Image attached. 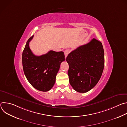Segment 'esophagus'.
<instances>
[{
    "instance_id": "34e87169",
    "label": "esophagus",
    "mask_w": 127,
    "mask_h": 127,
    "mask_svg": "<svg viewBox=\"0 0 127 127\" xmlns=\"http://www.w3.org/2000/svg\"><path fill=\"white\" fill-rule=\"evenodd\" d=\"M69 52H70V51H69V50H68V49L65 50V51H64V54H65V58L67 57V55H68V54L69 53Z\"/></svg>"
}]
</instances>
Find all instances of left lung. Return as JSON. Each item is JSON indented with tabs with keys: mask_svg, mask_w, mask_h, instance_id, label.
<instances>
[{
	"mask_svg": "<svg viewBox=\"0 0 127 127\" xmlns=\"http://www.w3.org/2000/svg\"><path fill=\"white\" fill-rule=\"evenodd\" d=\"M66 60L70 85L78 93H86L96 85L102 73L104 55L102 43L94 38L70 53Z\"/></svg>",
	"mask_w": 127,
	"mask_h": 127,
	"instance_id": "left-lung-1",
	"label": "left lung"
}]
</instances>
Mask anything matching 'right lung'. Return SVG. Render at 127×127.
I'll use <instances>...</instances> for the list:
<instances>
[{
    "label": "right lung",
    "instance_id": "right-lung-1",
    "mask_svg": "<svg viewBox=\"0 0 127 127\" xmlns=\"http://www.w3.org/2000/svg\"><path fill=\"white\" fill-rule=\"evenodd\" d=\"M33 35L28 40L22 54L25 75L36 89L48 92L54 86L62 62L65 61L63 52L51 50L41 56H35L29 47Z\"/></svg>",
    "mask_w": 127,
    "mask_h": 127
}]
</instances>
